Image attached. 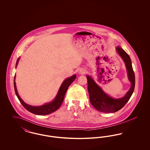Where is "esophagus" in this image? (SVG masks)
Listing matches in <instances>:
<instances>
[{"label": "esophagus", "instance_id": "esophagus-1", "mask_svg": "<svg viewBox=\"0 0 150 150\" xmlns=\"http://www.w3.org/2000/svg\"><path fill=\"white\" fill-rule=\"evenodd\" d=\"M79 72V74H84L86 73V70L84 69H80Z\"/></svg>", "mask_w": 150, "mask_h": 150}]
</instances>
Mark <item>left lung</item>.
Returning <instances> with one entry per match:
<instances>
[{"mask_svg":"<svg viewBox=\"0 0 150 150\" xmlns=\"http://www.w3.org/2000/svg\"><path fill=\"white\" fill-rule=\"evenodd\" d=\"M116 50L125 64L129 80L132 84L129 91L124 97L119 99H114L109 97L100 86H97L92 79L89 76H86L88 91L91 103L96 109L102 112L111 113L120 110L128 102L134 92L135 87V74L129 56L120 47H117Z\"/></svg>","mask_w":150,"mask_h":150,"instance_id":"1","label":"left lung"}]
</instances>
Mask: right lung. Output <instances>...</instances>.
I'll return each mask as SVG.
<instances>
[{
    "label": "right lung",
    "mask_w": 150,
    "mask_h": 150,
    "mask_svg": "<svg viewBox=\"0 0 150 150\" xmlns=\"http://www.w3.org/2000/svg\"><path fill=\"white\" fill-rule=\"evenodd\" d=\"M20 58H18L16 66H17L18 62L19 61ZM76 75H74L72 76L71 77L69 78L66 79L62 85L61 86L58 93L57 94L56 97L54 100H53L52 102L47 103L42 106H39V107H35V106H30L29 105L26 104L25 103L20 97L19 96L18 94L17 93L16 86V82H15V78H16V75H14V91L16 94L18 98V99L20 100V103L22 105V106L25 107L28 111L29 112L34 114L38 115H46L50 114L51 113L56 111L57 110H58L59 107L61 106L64 100V97L66 92L69 88V86L71 85L72 83L74 81V80L76 79Z\"/></svg>",
    "instance_id": "1"
}]
</instances>
